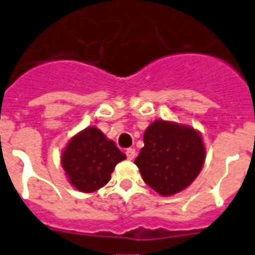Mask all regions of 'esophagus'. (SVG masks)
<instances>
[{"label": "esophagus", "instance_id": "1", "mask_svg": "<svg viewBox=\"0 0 255 255\" xmlns=\"http://www.w3.org/2000/svg\"><path fill=\"white\" fill-rule=\"evenodd\" d=\"M135 154H136V152H135L134 148H129V149H126V157H128V159H134Z\"/></svg>", "mask_w": 255, "mask_h": 255}]
</instances>
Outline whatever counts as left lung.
Returning a JSON list of instances; mask_svg holds the SVG:
<instances>
[{"label": "left lung", "instance_id": "1", "mask_svg": "<svg viewBox=\"0 0 255 255\" xmlns=\"http://www.w3.org/2000/svg\"><path fill=\"white\" fill-rule=\"evenodd\" d=\"M134 163L144 182L163 197L180 193L197 179L206 159L199 132L188 125L155 120L144 132Z\"/></svg>", "mask_w": 255, "mask_h": 255}]
</instances>
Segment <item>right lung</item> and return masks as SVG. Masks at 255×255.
<instances>
[{"instance_id": "obj_1", "label": "right lung", "mask_w": 255, "mask_h": 255, "mask_svg": "<svg viewBox=\"0 0 255 255\" xmlns=\"http://www.w3.org/2000/svg\"><path fill=\"white\" fill-rule=\"evenodd\" d=\"M125 158L115 141L93 126L70 139L61 164L71 185L83 193H93L110 181L115 166Z\"/></svg>"}]
</instances>
